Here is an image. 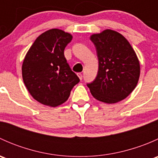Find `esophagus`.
Here are the masks:
<instances>
[{
	"label": "esophagus",
	"mask_w": 158,
	"mask_h": 158,
	"mask_svg": "<svg viewBox=\"0 0 158 158\" xmlns=\"http://www.w3.org/2000/svg\"><path fill=\"white\" fill-rule=\"evenodd\" d=\"M77 75H78V76H79V79H80L81 80H82V73H77Z\"/></svg>",
	"instance_id": "1"
}]
</instances>
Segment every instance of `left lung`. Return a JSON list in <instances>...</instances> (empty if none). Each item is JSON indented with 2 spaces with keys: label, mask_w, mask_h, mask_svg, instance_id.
Returning <instances> with one entry per match:
<instances>
[{
  "label": "left lung",
  "mask_w": 158,
  "mask_h": 158,
  "mask_svg": "<svg viewBox=\"0 0 158 158\" xmlns=\"http://www.w3.org/2000/svg\"><path fill=\"white\" fill-rule=\"evenodd\" d=\"M90 40L96 49L98 71L87 86L98 101L109 104L122 101L135 89L139 79L136 53L128 41L114 30L93 34Z\"/></svg>",
  "instance_id": "1"
}]
</instances>
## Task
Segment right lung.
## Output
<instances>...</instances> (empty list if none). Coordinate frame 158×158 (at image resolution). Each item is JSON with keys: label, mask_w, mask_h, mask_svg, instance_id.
I'll use <instances>...</instances> for the list:
<instances>
[{"label": "right lung", "mask_w": 158, "mask_h": 158, "mask_svg": "<svg viewBox=\"0 0 158 158\" xmlns=\"http://www.w3.org/2000/svg\"><path fill=\"white\" fill-rule=\"evenodd\" d=\"M73 36L61 30L52 29L40 35L31 46L22 66L23 80L34 99L56 107L69 98L79 82L64 56Z\"/></svg>", "instance_id": "1"}]
</instances>
